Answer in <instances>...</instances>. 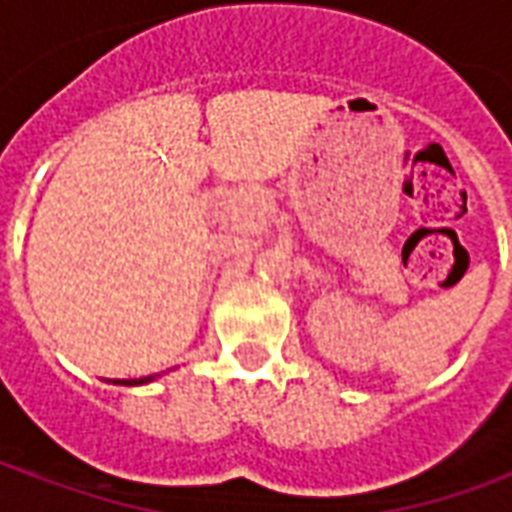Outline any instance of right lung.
I'll return each mask as SVG.
<instances>
[{
    "instance_id": "1",
    "label": "right lung",
    "mask_w": 512,
    "mask_h": 512,
    "mask_svg": "<svg viewBox=\"0 0 512 512\" xmlns=\"http://www.w3.org/2000/svg\"><path fill=\"white\" fill-rule=\"evenodd\" d=\"M158 376H147V378H128V381H115L120 386H142V384H150V381H156Z\"/></svg>"
}]
</instances>
